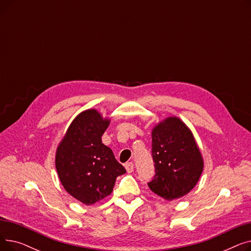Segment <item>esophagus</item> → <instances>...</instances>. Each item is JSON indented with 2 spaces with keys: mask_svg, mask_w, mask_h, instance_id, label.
<instances>
[{
  "mask_svg": "<svg viewBox=\"0 0 251 251\" xmlns=\"http://www.w3.org/2000/svg\"><path fill=\"white\" fill-rule=\"evenodd\" d=\"M125 169L128 173H132L133 170H134V164L132 162H129L125 164Z\"/></svg>",
  "mask_w": 251,
  "mask_h": 251,
  "instance_id": "1",
  "label": "esophagus"
}]
</instances>
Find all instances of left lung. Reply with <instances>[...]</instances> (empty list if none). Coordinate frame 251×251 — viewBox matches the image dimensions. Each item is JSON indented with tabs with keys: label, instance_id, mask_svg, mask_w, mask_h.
Returning a JSON list of instances; mask_svg holds the SVG:
<instances>
[{
	"label": "left lung",
	"instance_id": "left-lung-1",
	"mask_svg": "<svg viewBox=\"0 0 251 251\" xmlns=\"http://www.w3.org/2000/svg\"><path fill=\"white\" fill-rule=\"evenodd\" d=\"M151 140L155 175L149 183L151 190L170 201L189 193L203 171L191 130L180 118L167 117L152 128Z\"/></svg>",
	"mask_w": 251,
	"mask_h": 251
}]
</instances>
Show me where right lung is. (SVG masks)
I'll use <instances>...</instances> for the list:
<instances>
[{
    "mask_svg": "<svg viewBox=\"0 0 251 251\" xmlns=\"http://www.w3.org/2000/svg\"><path fill=\"white\" fill-rule=\"evenodd\" d=\"M96 109L78 114L56 151V169L63 187L75 200L90 205L113 191L118 176L126 173L101 135L110 125Z\"/></svg>",
    "mask_w": 251,
    "mask_h": 251,
    "instance_id": "obj_1",
    "label": "right lung"
}]
</instances>
